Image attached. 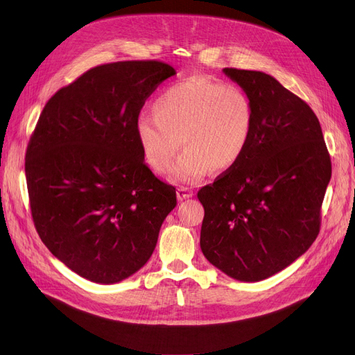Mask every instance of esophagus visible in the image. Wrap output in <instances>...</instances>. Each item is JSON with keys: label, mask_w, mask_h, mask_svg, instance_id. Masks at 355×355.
<instances>
[{"label": "esophagus", "mask_w": 355, "mask_h": 355, "mask_svg": "<svg viewBox=\"0 0 355 355\" xmlns=\"http://www.w3.org/2000/svg\"><path fill=\"white\" fill-rule=\"evenodd\" d=\"M176 195H178V200H179V201H183V200H188V198L193 197V192H192V189H191V188L180 187V188L178 189Z\"/></svg>", "instance_id": "1"}]
</instances>
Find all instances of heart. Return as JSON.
Here are the masks:
<instances>
[{"label": "heart", "mask_w": 355, "mask_h": 355, "mask_svg": "<svg viewBox=\"0 0 355 355\" xmlns=\"http://www.w3.org/2000/svg\"><path fill=\"white\" fill-rule=\"evenodd\" d=\"M255 107L235 85L189 76L167 87L153 104V114L135 120V137L145 164L166 173L173 167L179 183H197L213 170L229 172L245 155L252 139Z\"/></svg>", "instance_id": "obj_1"}]
</instances>
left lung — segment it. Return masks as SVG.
I'll return each instance as SVG.
<instances>
[{"label":"left lung","mask_w":355,"mask_h":355,"mask_svg":"<svg viewBox=\"0 0 355 355\" xmlns=\"http://www.w3.org/2000/svg\"><path fill=\"white\" fill-rule=\"evenodd\" d=\"M255 107L242 160L198 191L201 251L242 282H259L294 263L320 230L332 176L319 119L300 96L263 71L226 67Z\"/></svg>","instance_id":"1"}]
</instances>
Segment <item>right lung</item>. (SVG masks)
<instances>
[{
  "instance_id": "1",
  "label": "right lung",
  "mask_w": 355,
  "mask_h": 355,
  "mask_svg": "<svg viewBox=\"0 0 355 355\" xmlns=\"http://www.w3.org/2000/svg\"><path fill=\"white\" fill-rule=\"evenodd\" d=\"M176 70L163 61L96 66L57 91L32 133L24 172L36 232L70 270L117 284L150 260L176 189L144 163L135 120Z\"/></svg>"
}]
</instances>
